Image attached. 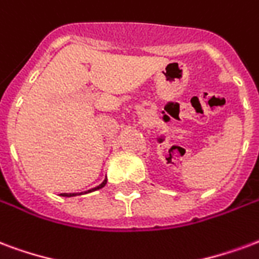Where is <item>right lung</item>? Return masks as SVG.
Instances as JSON below:
<instances>
[{
    "label": "right lung",
    "instance_id": "1",
    "mask_svg": "<svg viewBox=\"0 0 259 259\" xmlns=\"http://www.w3.org/2000/svg\"><path fill=\"white\" fill-rule=\"evenodd\" d=\"M106 182H107V178H105V181H103L101 185H98L96 188H92V189L87 190V192H84V193H91V192H94V190L102 189V188H103V186L106 185ZM84 193H82V192H81V193H62L60 196H63V197H73V196H80V194H84Z\"/></svg>",
    "mask_w": 259,
    "mask_h": 259
}]
</instances>
